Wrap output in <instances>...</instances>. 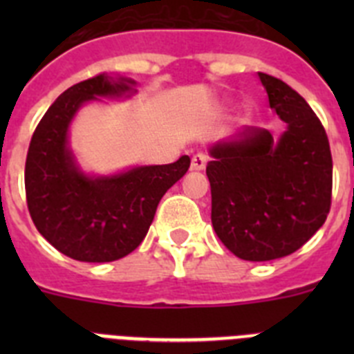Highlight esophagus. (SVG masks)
<instances>
[{"mask_svg": "<svg viewBox=\"0 0 354 354\" xmlns=\"http://www.w3.org/2000/svg\"><path fill=\"white\" fill-rule=\"evenodd\" d=\"M207 156L202 154V152H198V154H195L192 158V168L193 170H204L205 165H207Z\"/></svg>", "mask_w": 354, "mask_h": 354, "instance_id": "esophagus-1", "label": "esophagus"}]
</instances>
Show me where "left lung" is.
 <instances>
[{
	"label": "left lung",
	"instance_id": "obj_1",
	"mask_svg": "<svg viewBox=\"0 0 354 354\" xmlns=\"http://www.w3.org/2000/svg\"><path fill=\"white\" fill-rule=\"evenodd\" d=\"M270 106L287 124L278 140L246 127L211 147V220L236 257L264 262L301 248L331 205L330 143L312 108L282 80L259 72Z\"/></svg>",
	"mask_w": 354,
	"mask_h": 354
}]
</instances>
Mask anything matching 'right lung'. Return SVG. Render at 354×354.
<instances>
[{"label": "right lung", "mask_w": 354, "mask_h": 354, "mask_svg": "<svg viewBox=\"0 0 354 354\" xmlns=\"http://www.w3.org/2000/svg\"><path fill=\"white\" fill-rule=\"evenodd\" d=\"M136 81L99 74L65 90L31 136L24 168L26 202L37 230L58 252L81 262H111L140 246L162 195L189 168L183 156L170 165L134 167L115 175H88L68 147L77 109L99 97L133 95Z\"/></svg>", "instance_id": "add662e5"}]
</instances>
